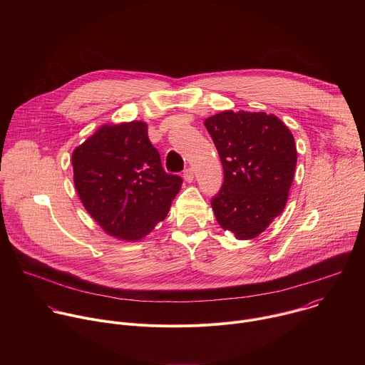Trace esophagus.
I'll use <instances>...</instances> for the list:
<instances>
[{
    "label": "esophagus",
    "instance_id": "obj_1",
    "mask_svg": "<svg viewBox=\"0 0 365 365\" xmlns=\"http://www.w3.org/2000/svg\"><path fill=\"white\" fill-rule=\"evenodd\" d=\"M183 179H185V182H187V183H192V182H193V179H195L193 170H192V169H186V170L183 172Z\"/></svg>",
    "mask_w": 365,
    "mask_h": 365
}]
</instances>
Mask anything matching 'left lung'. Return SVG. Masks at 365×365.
Masks as SVG:
<instances>
[{
    "mask_svg": "<svg viewBox=\"0 0 365 365\" xmlns=\"http://www.w3.org/2000/svg\"><path fill=\"white\" fill-rule=\"evenodd\" d=\"M203 124L224 168V185L212 199L215 218L237 240H252L287 203L297 162L294 137L266 113L227 110Z\"/></svg>",
    "mask_w": 365,
    "mask_h": 365,
    "instance_id": "8db88e82",
    "label": "left lung"
}]
</instances>
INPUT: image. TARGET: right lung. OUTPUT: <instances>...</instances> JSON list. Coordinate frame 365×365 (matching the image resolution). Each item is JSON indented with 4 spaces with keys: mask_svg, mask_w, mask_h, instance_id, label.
<instances>
[{
    "mask_svg": "<svg viewBox=\"0 0 365 365\" xmlns=\"http://www.w3.org/2000/svg\"><path fill=\"white\" fill-rule=\"evenodd\" d=\"M144 121L103 124L72 153L73 183L106 234L135 242L163 221L182 179L168 175Z\"/></svg>",
    "mask_w": 365,
    "mask_h": 365,
    "instance_id": "1",
    "label": "right lung"
}]
</instances>
